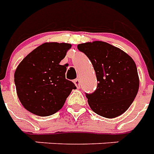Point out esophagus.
I'll return each mask as SVG.
<instances>
[{
	"label": "esophagus",
	"instance_id": "34e87169",
	"mask_svg": "<svg viewBox=\"0 0 154 154\" xmlns=\"http://www.w3.org/2000/svg\"><path fill=\"white\" fill-rule=\"evenodd\" d=\"M80 79H78V78L74 80V84L76 85V87H77V88H80Z\"/></svg>",
	"mask_w": 154,
	"mask_h": 154
}]
</instances>
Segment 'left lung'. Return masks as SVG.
<instances>
[{"label":"left lung","mask_w":154,"mask_h":154,"mask_svg":"<svg viewBox=\"0 0 154 154\" xmlns=\"http://www.w3.org/2000/svg\"><path fill=\"white\" fill-rule=\"evenodd\" d=\"M93 65L97 90L87 94L88 104L95 113L106 118H116L128 110L139 87L137 67L129 55L119 48L103 41L77 45Z\"/></svg>","instance_id":"obj_1"}]
</instances>
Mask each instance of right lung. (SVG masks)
Instances as JSON below:
<instances>
[{
  "label": "right lung",
  "mask_w": 154,
  "mask_h": 154,
  "mask_svg": "<svg viewBox=\"0 0 154 154\" xmlns=\"http://www.w3.org/2000/svg\"><path fill=\"white\" fill-rule=\"evenodd\" d=\"M71 47L66 43H44L20 63L15 84L19 100L28 111L38 116L54 115L76 89L65 77L66 66L59 64Z\"/></svg>",
  "instance_id": "obj_1"
}]
</instances>
